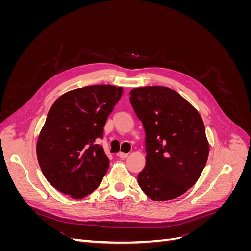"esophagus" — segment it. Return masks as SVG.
<instances>
[{
	"mask_svg": "<svg viewBox=\"0 0 251 251\" xmlns=\"http://www.w3.org/2000/svg\"><path fill=\"white\" fill-rule=\"evenodd\" d=\"M117 156H118L120 159H126V158L127 157V154H126V153H118Z\"/></svg>",
	"mask_w": 251,
	"mask_h": 251,
	"instance_id": "esophagus-1",
	"label": "esophagus"
}]
</instances>
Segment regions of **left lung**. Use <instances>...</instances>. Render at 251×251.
<instances>
[{"label":"left lung","mask_w":251,"mask_h":251,"mask_svg":"<svg viewBox=\"0 0 251 251\" xmlns=\"http://www.w3.org/2000/svg\"><path fill=\"white\" fill-rule=\"evenodd\" d=\"M130 95L146 132L147 163L138 184L154 201L177 198L196 183L206 164L209 146L203 120L170 88H137Z\"/></svg>","instance_id":"1"}]
</instances>
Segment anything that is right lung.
Masks as SVG:
<instances>
[{"label":"right lung","mask_w":251,"mask_h":251,"mask_svg":"<svg viewBox=\"0 0 251 251\" xmlns=\"http://www.w3.org/2000/svg\"><path fill=\"white\" fill-rule=\"evenodd\" d=\"M123 91L89 86L69 91L52 104L36 155L45 178L60 193L80 199L100 186L110 161L97 140Z\"/></svg>","instance_id":"obj_1"}]
</instances>
